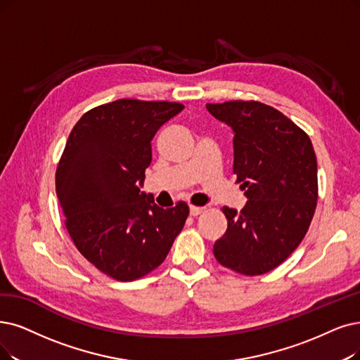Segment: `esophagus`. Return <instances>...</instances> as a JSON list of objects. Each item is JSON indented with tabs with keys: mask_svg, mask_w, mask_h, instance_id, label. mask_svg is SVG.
I'll list each match as a JSON object with an SVG mask.
<instances>
[{
	"mask_svg": "<svg viewBox=\"0 0 360 360\" xmlns=\"http://www.w3.org/2000/svg\"><path fill=\"white\" fill-rule=\"evenodd\" d=\"M202 211H204V208H200V207H193V205H191V208H189V212H191L192 217H196V215H199Z\"/></svg>",
	"mask_w": 360,
	"mask_h": 360,
	"instance_id": "1",
	"label": "esophagus"
}]
</instances>
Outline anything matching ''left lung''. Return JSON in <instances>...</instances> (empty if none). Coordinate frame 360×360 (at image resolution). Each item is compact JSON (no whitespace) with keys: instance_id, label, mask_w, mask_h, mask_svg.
Wrapping results in <instances>:
<instances>
[{"instance_id":"8db88e82","label":"left lung","mask_w":360,"mask_h":360,"mask_svg":"<svg viewBox=\"0 0 360 360\" xmlns=\"http://www.w3.org/2000/svg\"><path fill=\"white\" fill-rule=\"evenodd\" d=\"M207 110L232 128L233 174L248 199L240 212L223 207L227 230L214 255L242 275H263L283 263L309 230L318 200L313 145L290 118L260 102L207 103Z\"/></svg>"}]
</instances>
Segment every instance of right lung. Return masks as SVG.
<instances>
[{
    "label": "right lung",
    "instance_id": "1",
    "mask_svg": "<svg viewBox=\"0 0 360 360\" xmlns=\"http://www.w3.org/2000/svg\"><path fill=\"white\" fill-rule=\"evenodd\" d=\"M181 103L121 98L84 113L68 137L56 192L78 251L117 281L160 266L181 232L189 207L160 208L141 192L156 131Z\"/></svg>",
    "mask_w": 360,
    "mask_h": 360
}]
</instances>
